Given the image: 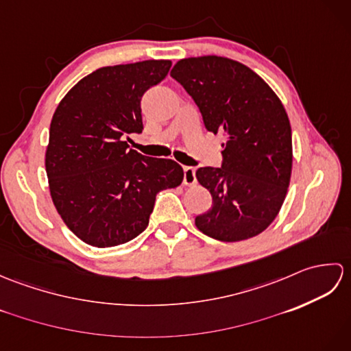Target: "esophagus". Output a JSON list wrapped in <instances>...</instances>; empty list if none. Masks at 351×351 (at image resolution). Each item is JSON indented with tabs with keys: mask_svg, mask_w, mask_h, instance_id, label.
<instances>
[{
	"mask_svg": "<svg viewBox=\"0 0 351 351\" xmlns=\"http://www.w3.org/2000/svg\"><path fill=\"white\" fill-rule=\"evenodd\" d=\"M196 180V169L195 167H184V185H195Z\"/></svg>",
	"mask_w": 351,
	"mask_h": 351,
	"instance_id": "34e87169",
	"label": "esophagus"
}]
</instances>
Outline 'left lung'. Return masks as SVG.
Segmentation results:
<instances>
[{
	"mask_svg": "<svg viewBox=\"0 0 351 351\" xmlns=\"http://www.w3.org/2000/svg\"><path fill=\"white\" fill-rule=\"evenodd\" d=\"M171 78L195 99L208 131L226 138L221 167L196 170L213 196L196 228L219 241L249 240L279 214L293 169L291 125L273 88L247 66L219 56L182 58Z\"/></svg>",
	"mask_w": 351,
	"mask_h": 351,
	"instance_id": "obj_1",
	"label": "left lung"
}]
</instances>
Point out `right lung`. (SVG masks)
I'll return each instance as SVG.
<instances>
[{
  "instance_id": "right-lung-1",
  "label": "right lung",
  "mask_w": 351,
  "mask_h": 351,
  "mask_svg": "<svg viewBox=\"0 0 351 351\" xmlns=\"http://www.w3.org/2000/svg\"><path fill=\"white\" fill-rule=\"evenodd\" d=\"M170 60L99 68L80 80L52 116L45 152L57 213L95 247H113L143 232L161 190L184 180L173 160L128 149L141 132V96L166 78Z\"/></svg>"
}]
</instances>
